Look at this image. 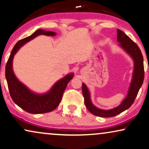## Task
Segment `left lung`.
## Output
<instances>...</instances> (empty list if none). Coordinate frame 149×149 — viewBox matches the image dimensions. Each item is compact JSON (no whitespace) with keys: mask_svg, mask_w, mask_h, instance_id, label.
Wrapping results in <instances>:
<instances>
[{"mask_svg":"<svg viewBox=\"0 0 149 149\" xmlns=\"http://www.w3.org/2000/svg\"><path fill=\"white\" fill-rule=\"evenodd\" d=\"M117 40L120 42L119 45L133 58L134 61V70H133L132 80L130 84L128 94L126 98L122 101L119 106L110 110H103L97 108L92 103L90 97V93L86 86L82 83V93L84 98V104L90 113L95 116L102 118H110L125 111L132 105L135 97H137L139 90L143 84L144 78V60L142 52L137 46L130 38L126 35L121 30H117Z\"/></svg>","mask_w":149,"mask_h":149,"instance_id":"left-lung-1","label":"left lung"}]
</instances>
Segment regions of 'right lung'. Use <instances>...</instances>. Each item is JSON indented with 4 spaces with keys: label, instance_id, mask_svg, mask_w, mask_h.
Segmentation results:
<instances>
[{
    "label": "right lung",
    "instance_id": "add662e5",
    "mask_svg": "<svg viewBox=\"0 0 149 149\" xmlns=\"http://www.w3.org/2000/svg\"><path fill=\"white\" fill-rule=\"evenodd\" d=\"M56 33L50 31L38 29L32 35L18 41L11 52L5 67V78L10 93V96L16 104L28 113L33 114L44 113L52 111L61 102L64 91L67 84L73 77V73H69L54 84L47 93L37 94L33 93L24 84L20 82L15 76L12 69L13 58L22 45L39 35L54 36Z\"/></svg>",
    "mask_w": 149,
    "mask_h": 149
}]
</instances>
